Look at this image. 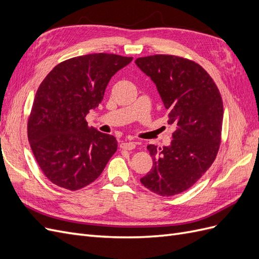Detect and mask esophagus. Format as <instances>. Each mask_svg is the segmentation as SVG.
I'll use <instances>...</instances> for the list:
<instances>
[{
  "label": "esophagus",
  "instance_id": "34e87169",
  "mask_svg": "<svg viewBox=\"0 0 259 259\" xmlns=\"http://www.w3.org/2000/svg\"><path fill=\"white\" fill-rule=\"evenodd\" d=\"M120 146L124 150H133L136 147V144L134 142H127V140H125Z\"/></svg>",
  "mask_w": 259,
  "mask_h": 259
}]
</instances>
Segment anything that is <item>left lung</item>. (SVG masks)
<instances>
[{"instance_id":"1","label":"left lung","mask_w":259,"mask_h":259,"mask_svg":"<svg viewBox=\"0 0 259 259\" xmlns=\"http://www.w3.org/2000/svg\"><path fill=\"white\" fill-rule=\"evenodd\" d=\"M155 84L168 124L175 132L169 146L148 145L153 166L142 184L170 197L189 189L213 164L221 144L224 106L221 93L200 65L173 55H153L135 60Z\"/></svg>"}]
</instances>
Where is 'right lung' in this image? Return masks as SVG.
Returning a JSON list of instances; mask_svg holds the SVG:
<instances>
[{
  "label": "right lung",
  "mask_w": 259,
  "mask_h": 259,
  "mask_svg": "<svg viewBox=\"0 0 259 259\" xmlns=\"http://www.w3.org/2000/svg\"><path fill=\"white\" fill-rule=\"evenodd\" d=\"M133 57L90 54L57 65L35 94L28 138L51 182L69 190L90 185L117 149L114 136L89 127L85 117L103 101L111 77Z\"/></svg>",
  "instance_id": "add662e5"
}]
</instances>
